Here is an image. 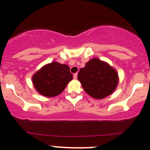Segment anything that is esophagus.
<instances>
[{
  "mask_svg": "<svg viewBox=\"0 0 150 150\" xmlns=\"http://www.w3.org/2000/svg\"><path fill=\"white\" fill-rule=\"evenodd\" d=\"M74 78L75 79H77V73H76V74H74Z\"/></svg>",
  "mask_w": 150,
  "mask_h": 150,
  "instance_id": "1",
  "label": "esophagus"
}]
</instances>
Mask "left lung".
<instances>
[{
	"mask_svg": "<svg viewBox=\"0 0 150 150\" xmlns=\"http://www.w3.org/2000/svg\"><path fill=\"white\" fill-rule=\"evenodd\" d=\"M77 78L84 91L97 100L113 93L119 83L116 69L97 58L90 59L85 67L79 70Z\"/></svg>",
	"mask_w": 150,
	"mask_h": 150,
	"instance_id": "1",
	"label": "left lung"
}]
</instances>
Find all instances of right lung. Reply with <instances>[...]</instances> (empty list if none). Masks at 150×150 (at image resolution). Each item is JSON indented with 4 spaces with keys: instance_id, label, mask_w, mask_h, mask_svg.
Masks as SVG:
<instances>
[{
    "instance_id": "add662e5",
    "label": "right lung",
    "mask_w": 150,
    "mask_h": 150,
    "mask_svg": "<svg viewBox=\"0 0 150 150\" xmlns=\"http://www.w3.org/2000/svg\"><path fill=\"white\" fill-rule=\"evenodd\" d=\"M31 79L34 88L40 95L52 98L64 90L73 79V75L68 65L52 62L36 71Z\"/></svg>"
}]
</instances>
